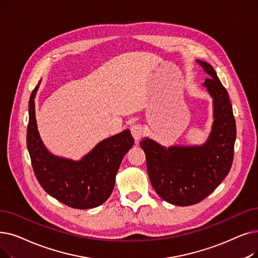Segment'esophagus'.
I'll list each match as a JSON object with an SVG mask.
<instances>
[{
    "instance_id": "1",
    "label": "esophagus",
    "mask_w": 258,
    "mask_h": 258,
    "mask_svg": "<svg viewBox=\"0 0 258 258\" xmlns=\"http://www.w3.org/2000/svg\"><path fill=\"white\" fill-rule=\"evenodd\" d=\"M131 132H132V135L133 137L135 138V140H139L144 134L143 127L141 124H138V123H134V124L131 126Z\"/></svg>"
}]
</instances>
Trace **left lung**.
Masks as SVG:
<instances>
[{
  "label": "left lung",
  "instance_id": "left-lung-1",
  "mask_svg": "<svg viewBox=\"0 0 258 258\" xmlns=\"http://www.w3.org/2000/svg\"><path fill=\"white\" fill-rule=\"evenodd\" d=\"M197 62L210 76L204 86L213 99L214 122L206 143L164 148L150 138L140 141L156 193L167 203L180 207L200 203L226 178L232 166L236 139V123L227 89L209 63Z\"/></svg>",
  "mask_w": 258,
  "mask_h": 258
}]
</instances>
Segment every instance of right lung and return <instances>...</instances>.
<instances>
[{"label": "right lung", "mask_w": 258, "mask_h": 258, "mask_svg": "<svg viewBox=\"0 0 258 258\" xmlns=\"http://www.w3.org/2000/svg\"><path fill=\"white\" fill-rule=\"evenodd\" d=\"M33 89L28 104L26 142L33 172L47 194L74 209H92L108 199L123 157L133 147L130 130L99 142L79 161L54 156L43 144L36 120Z\"/></svg>", "instance_id": "1"}]
</instances>
